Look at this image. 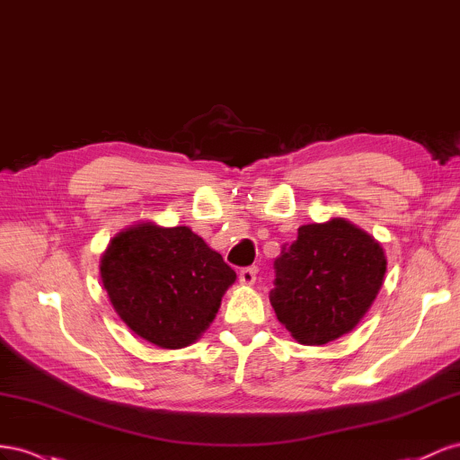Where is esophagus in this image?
<instances>
[{
    "mask_svg": "<svg viewBox=\"0 0 460 460\" xmlns=\"http://www.w3.org/2000/svg\"><path fill=\"white\" fill-rule=\"evenodd\" d=\"M239 281L243 285H254V281H256V268H244V270H241Z\"/></svg>",
    "mask_w": 460,
    "mask_h": 460,
    "instance_id": "obj_1",
    "label": "esophagus"
}]
</instances>
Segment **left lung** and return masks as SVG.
Listing matches in <instances>:
<instances>
[{"label": "left lung", "mask_w": 460, "mask_h": 460, "mask_svg": "<svg viewBox=\"0 0 460 460\" xmlns=\"http://www.w3.org/2000/svg\"><path fill=\"white\" fill-rule=\"evenodd\" d=\"M270 303L300 345L352 332L384 285L387 260L372 234L345 217L298 227L275 260Z\"/></svg>", "instance_id": "8db88e82"}]
</instances>
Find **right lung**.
Returning a JSON list of instances; mask_svg holds the SVG:
<instances>
[{
  "instance_id": "right-lung-1",
  "label": "right lung",
  "mask_w": 460,
  "mask_h": 460,
  "mask_svg": "<svg viewBox=\"0 0 460 460\" xmlns=\"http://www.w3.org/2000/svg\"><path fill=\"white\" fill-rule=\"evenodd\" d=\"M100 275L119 318L160 349L192 345L237 279L190 227L152 221L115 234L100 258Z\"/></svg>"
}]
</instances>
